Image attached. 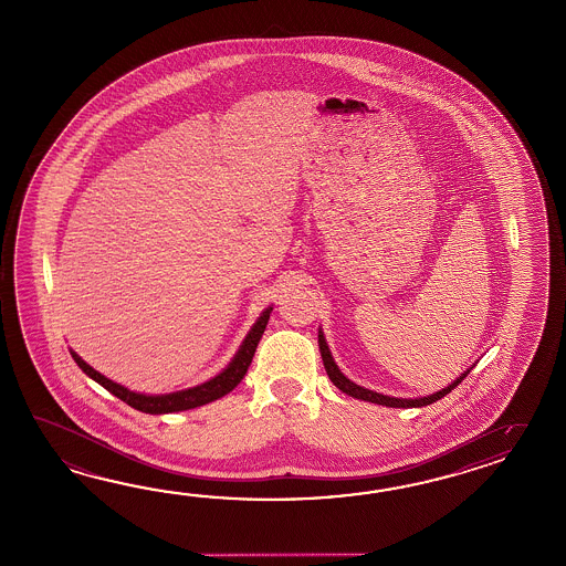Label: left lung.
Here are the masks:
<instances>
[{"mask_svg":"<svg viewBox=\"0 0 566 566\" xmlns=\"http://www.w3.org/2000/svg\"><path fill=\"white\" fill-rule=\"evenodd\" d=\"M317 344H319V353H322V360H324V367H326V373H328L329 381L334 382V385L340 389L342 394L350 395V397H355V399H363V401H368V403L385 406V408H423V406H430V403H434L438 399H442L444 395L450 394L460 381H464V377H467V375L471 373V368H467L464 373H460V377H457V381L450 382L448 387L436 391V394L426 395V397H416V399H401V397H389V395L370 391V389H365V387L356 385L355 381H350V379L342 373L340 368H338V365L334 363L332 353H329L328 342H326V336H324L322 328L317 329Z\"/></svg>","mask_w":566,"mask_h":566,"instance_id":"8db88e82","label":"left lung"}]
</instances>
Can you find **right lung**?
Masks as SVG:
<instances>
[{
  "instance_id": "add662e5",
  "label": "right lung",
  "mask_w": 566,
  "mask_h": 566,
  "mask_svg": "<svg viewBox=\"0 0 566 566\" xmlns=\"http://www.w3.org/2000/svg\"><path fill=\"white\" fill-rule=\"evenodd\" d=\"M271 312H273V307L269 305L263 314L259 316V319L252 324V328L249 329L247 338L240 344L237 355L228 363V367L222 373L211 377L210 381L201 382V385H196V387H189V389H181V391H172V394L146 395L130 391L128 387L107 379L106 375H102L92 365H87L75 350H71V348L69 350H71L73 360L80 365L81 370L90 379L99 382L104 389H107L112 395H116L122 401H126L130 408L138 409L143 413H153V416L172 413V411H185V409L199 408V406H206V403H211V401L224 397V395L230 394L237 387L238 382L244 379L250 363H252L254 350L259 346V340L263 338V332L266 328V324H269Z\"/></svg>"
}]
</instances>
